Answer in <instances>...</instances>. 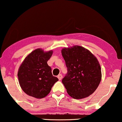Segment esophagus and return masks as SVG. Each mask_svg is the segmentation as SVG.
<instances>
[{"instance_id": "1", "label": "esophagus", "mask_w": 122, "mask_h": 122, "mask_svg": "<svg viewBox=\"0 0 122 122\" xmlns=\"http://www.w3.org/2000/svg\"><path fill=\"white\" fill-rule=\"evenodd\" d=\"M62 77H63V76H62V75H61V74H59L58 76V78L59 80H61V79H62Z\"/></svg>"}]
</instances>
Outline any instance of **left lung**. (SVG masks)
<instances>
[{"instance_id":"obj_1","label":"left lung","mask_w":122,"mask_h":122,"mask_svg":"<svg viewBox=\"0 0 122 122\" xmlns=\"http://www.w3.org/2000/svg\"><path fill=\"white\" fill-rule=\"evenodd\" d=\"M61 52L67 67L62 82L68 94L75 99L91 95L101 80V69L97 59L80 46L64 48Z\"/></svg>"}]
</instances>
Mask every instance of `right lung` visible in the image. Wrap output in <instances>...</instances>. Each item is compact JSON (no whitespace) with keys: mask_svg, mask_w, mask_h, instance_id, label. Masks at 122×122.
I'll return each mask as SVG.
<instances>
[{"mask_svg":"<svg viewBox=\"0 0 122 122\" xmlns=\"http://www.w3.org/2000/svg\"><path fill=\"white\" fill-rule=\"evenodd\" d=\"M52 50L45 52L36 49L27 56L20 66L18 79L21 88L26 94L36 98H42L50 92L58 79L53 76L47 61Z\"/></svg>","mask_w":122,"mask_h":122,"instance_id":"right-lung-1","label":"right lung"}]
</instances>
